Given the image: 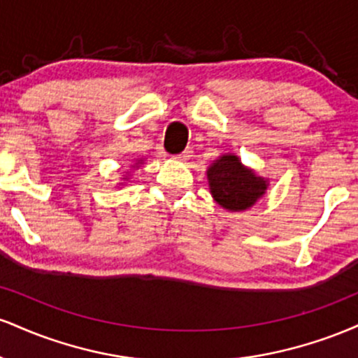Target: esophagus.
I'll list each match as a JSON object with an SVG mask.
<instances>
[{
  "label": "esophagus",
  "instance_id": "esophagus-1",
  "mask_svg": "<svg viewBox=\"0 0 358 358\" xmlns=\"http://www.w3.org/2000/svg\"><path fill=\"white\" fill-rule=\"evenodd\" d=\"M192 153H193V151H192V150H185V151H183V153L176 155V156H175V158H176V159H182V162H185V159H190V158H192Z\"/></svg>",
  "mask_w": 358,
  "mask_h": 358
}]
</instances>
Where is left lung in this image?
<instances>
[{
	"instance_id": "1",
	"label": "left lung",
	"mask_w": 358,
	"mask_h": 358,
	"mask_svg": "<svg viewBox=\"0 0 358 358\" xmlns=\"http://www.w3.org/2000/svg\"><path fill=\"white\" fill-rule=\"evenodd\" d=\"M207 178L213 200L231 212L248 210L264 196L269 185L268 180L242 165L239 156L232 153L219 156L208 166Z\"/></svg>"
}]
</instances>
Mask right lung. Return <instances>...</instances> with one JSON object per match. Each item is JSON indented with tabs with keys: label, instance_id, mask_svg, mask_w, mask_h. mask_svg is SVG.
Listing matches in <instances>:
<instances>
[{
	"label": "right lung",
	"instance_id": "obj_1",
	"mask_svg": "<svg viewBox=\"0 0 358 358\" xmlns=\"http://www.w3.org/2000/svg\"><path fill=\"white\" fill-rule=\"evenodd\" d=\"M138 163H139V162H138Z\"/></svg>",
	"mask_w": 358,
	"mask_h": 358
}]
</instances>
